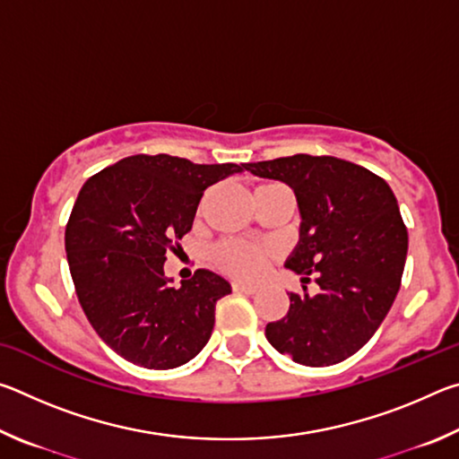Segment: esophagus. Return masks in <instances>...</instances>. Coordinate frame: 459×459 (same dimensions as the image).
I'll use <instances>...</instances> for the list:
<instances>
[{
  "instance_id": "34e87169",
  "label": "esophagus",
  "mask_w": 459,
  "mask_h": 459,
  "mask_svg": "<svg viewBox=\"0 0 459 459\" xmlns=\"http://www.w3.org/2000/svg\"><path fill=\"white\" fill-rule=\"evenodd\" d=\"M232 290H235V291H243V293H255V291H257V285L235 281V283H232Z\"/></svg>"
}]
</instances>
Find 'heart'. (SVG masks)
Masks as SVG:
<instances>
[{"mask_svg":"<svg viewBox=\"0 0 459 459\" xmlns=\"http://www.w3.org/2000/svg\"><path fill=\"white\" fill-rule=\"evenodd\" d=\"M214 257L219 265L237 277H257L265 267L267 253L261 247L243 243V240H227L216 247Z\"/></svg>","mask_w":459,"mask_h":459,"instance_id":"b5f03b06","label":"heart"}]
</instances>
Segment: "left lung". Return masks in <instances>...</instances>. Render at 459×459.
<instances>
[{
  "label": "left lung",
  "instance_id": "left-lung-1",
  "mask_svg": "<svg viewBox=\"0 0 459 459\" xmlns=\"http://www.w3.org/2000/svg\"><path fill=\"white\" fill-rule=\"evenodd\" d=\"M243 166L293 190L301 222L285 267L301 283L316 273L320 287L314 295L290 293V312L267 324L269 344L306 367L346 360L397 298L407 259L397 198L383 178L332 155L295 153Z\"/></svg>",
  "mask_w": 459,
  "mask_h": 459
}]
</instances>
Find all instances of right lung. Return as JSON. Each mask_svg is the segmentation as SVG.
I'll use <instances>...</instances> for the list:
<instances>
[{"instance_id": "1", "label": "right lung", "mask_w": 459, "mask_h": 459, "mask_svg": "<svg viewBox=\"0 0 459 459\" xmlns=\"http://www.w3.org/2000/svg\"><path fill=\"white\" fill-rule=\"evenodd\" d=\"M243 169L142 153L84 182L66 224L68 267L91 325L126 360L176 368L211 340L214 306L230 283L198 269L174 287L166 253L192 229L208 186Z\"/></svg>"}]
</instances>
